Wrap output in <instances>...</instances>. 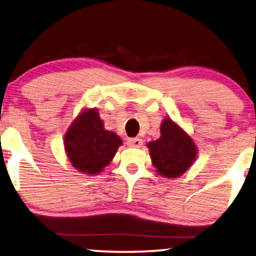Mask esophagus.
<instances>
[{
    "mask_svg": "<svg viewBox=\"0 0 256 256\" xmlns=\"http://www.w3.org/2000/svg\"><path fill=\"white\" fill-rule=\"evenodd\" d=\"M142 140L138 138H129L127 144L129 146H132V148H140V146H142Z\"/></svg>",
    "mask_w": 256,
    "mask_h": 256,
    "instance_id": "esophagus-1",
    "label": "esophagus"
}]
</instances>
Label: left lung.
Returning a JSON list of instances; mask_svg holds the SVG:
<instances>
[{
    "label": "left lung",
    "mask_w": 256,
    "mask_h": 256,
    "mask_svg": "<svg viewBox=\"0 0 256 256\" xmlns=\"http://www.w3.org/2000/svg\"><path fill=\"white\" fill-rule=\"evenodd\" d=\"M146 146L152 166L166 178H176L186 172L198 152L194 140L170 118H164L160 124V138Z\"/></svg>",
    "instance_id": "1"
}]
</instances>
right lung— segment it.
<instances>
[{
    "mask_svg": "<svg viewBox=\"0 0 256 256\" xmlns=\"http://www.w3.org/2000/svg\"><path fill=\"white\" fill-rule=\"evenodd\" d=\"M121 138L104 128L96 108L82 110L65 134L64 146L70 162L86 174H98L113 160Z\"/></svg>",
    "mask_w": 256,
    "mask_h": 256,
    "instance_id": "1",
    "label": "right lung"
}]
</instances>
